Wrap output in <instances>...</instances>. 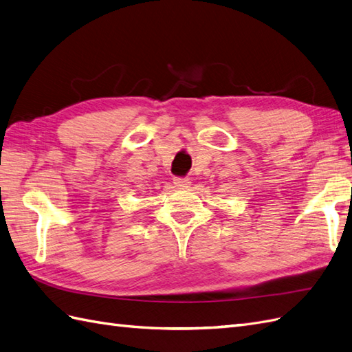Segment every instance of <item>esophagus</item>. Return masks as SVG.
Masks as SVG:
<instances>
[{"label":"esophagus","mask_w":352,"mask_h":352,"mask_svg":"<svg viewBox=\"0 0 352 352\" xmlns=\"http://www.w3.org/2000/svg\"><path fill=\"white\" fill-rule=\"evenodd\" d=\"M174 184L177 188H187V187H190V179L177 177V178H174Z\"/></svg>","instance_id":"34e87169"}]
</instances>
